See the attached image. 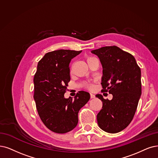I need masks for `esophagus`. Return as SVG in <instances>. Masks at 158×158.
<instances>
[{"label": "esophagus", "mask_w": 158, "mask_h": 158, "mask_svg": "<svg viewBox=\"0 0 158 158\" xmlns=\"http://www.w3.org/2000/svg\"><path fill=\"white\" fill-rule=\"evenodd\" d=\"M90 97H91V98H94V97H95V95L92 93H90Z\"/></svg>", "instance_id": "obj_1"}]
</instances>
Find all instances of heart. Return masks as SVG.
<instances>
[{"mask_svg":"<svg viewBox=\"0 0 158 158\" xmlns=\"http://www.w3.org/2000/svg\"><path fill=\"white\" fill-rule=\"evenodd\" d=\"M94 59H96V58L93 57V56H87V57H86V61H87L88 64H89L91 61H93ZM84 86L88 89L92 90V89H93V88H94V84L93 82H85L84 84Z\"/></svg>","mask_w":158,"mask_h":158,"instance_id":"b5f03b06","label":"heart"}]
</instances>
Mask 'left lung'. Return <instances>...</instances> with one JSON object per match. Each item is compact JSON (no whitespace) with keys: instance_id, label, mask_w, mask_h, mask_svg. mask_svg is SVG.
Returning <instances> with one entry per match:
<instances>
[{"instance_id":"1","label":"left lung","mask_w":158,"mask_h":158,"mask_svg":"<svg viewBox=\"0 0 158 158\" xmlns=\"http://www.w3.org/2000/svg\"><path fill=\"white\" fill-rule=\"evenodd\" d=\"M103 67L102 92L113 94L110 100L100 94L102 102L97 122L102 130L115 134L123 130L133 119L141 94V69L135 58L117 46L93 50Z\"/></svg>"}]
</instances>
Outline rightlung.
Instances as JSON below:
<instances>
[{
	"label": "right lung",
	"mask_w": 158,
	"mask_h": 158,
	"mask_svg": "<svg viewBox=\"0 0 158 158\" xmlns=\"http://www.w3.org/2000/svg\"><path fill=\"white\" fill-rule=\"evenodd\" d=\"M81 52L71 50H58L47 53L38 62L34 75V98L43 124L57 134H65L78 124L79 110L89 101V93L80 91L74 98H65L70 81L69 64Z\"/></svg>",
	"instance_id": "right-lung-1"
}]
</instances>
